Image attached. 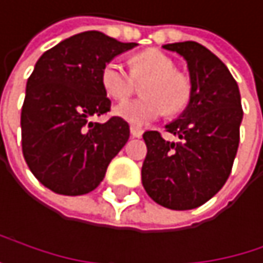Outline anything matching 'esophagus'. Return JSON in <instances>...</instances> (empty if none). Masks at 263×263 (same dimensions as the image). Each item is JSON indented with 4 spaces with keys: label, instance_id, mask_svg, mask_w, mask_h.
<instances>
[{
    "label": "esophagus",
    "instance_id": "1",
    "mask_svg": "<svg viewBox=\"0 0 263 263\" xmlns=\"http://www.w3.org/2000/svg\"><path fill=\"white\" fill-rule=\"evenodd\" d=\"M130 133H132V136H133V138H141V136H142V133H144V130H142L141 127L132 125V127H130Z\"/></svg>",
    "mask_w": 263,
    "mask_h": 263
}]
</instances>
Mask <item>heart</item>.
I'll return each mask as SVG.
<instances>
[{
  "label": "heart",
  "mask_w": 263,
  "mask_h": 263,
  "mask_svg": "<svg viewBox=\"0 0 263 263\" xmlns=\"http://www.w3.org/2000/svg\"><path fill=\"white\" fill-rule=\"evenodd\" d=\"M135 80H144V99L128 101L115 108V115L133 125H145L164 113L177 116L186 110L192 97L191 79L177 71L175 62L158 49H147L130 59ZM101 85L110 99L124 101L133 92V79L122 65L111 60L101 71Z\"/></svg>",
  "instance_id": "heart-1"
}]
</instances>
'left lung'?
<instances>
[{
  "label": "left lung",
  "instance_id": "left-lung-1",
  "mask_svg": "<svg viewBox=\"0 0 263 263\" xmlns=\"http://www.w3.org/2000/svg\"><path fill=\"white\" fill-rule=\"evenodd\" d=\"M162 48L187 62L192 97L178 119L166 125L178 142L158 132L142 135L147 155L141 177L153 201L186 211L204 204L226 183L239 148L243 110L237 82L208 48L197 42Z\"/></svg>",
  "mask_w": 263,
  "mask_h": 263
}]
</instances>
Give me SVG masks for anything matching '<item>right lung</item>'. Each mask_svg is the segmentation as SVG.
Instances as JSON below:
<instances>
[{
	"mask_svg": "<svg viewBox=\"0 0 263 263\" xmlns=\"http://www.w3.org/2000/svg\"><path fill=\"white\" fill-rule=\"evenodd\" d=\"M136 43L118 42L99 30L72 35L46 51L26 83L21 145L30 172L60 195H83L105 177L110 161L130 136L128 124L110 111L101 71Z\"/></svg>",
	"mask_w": 263,
	"mask_h": 263,
	"instance_id": "1",
	"label": "right lung"
}]
</instances>
